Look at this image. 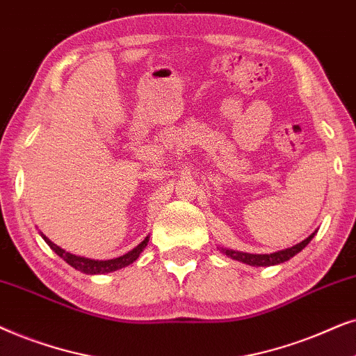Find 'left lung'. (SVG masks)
I'll return each mask as SVG.
<instances>
[{
    "label": "left lung",
    "instance_id": "8db88e82",
    "mask_svg": "<svg viewBox=\"0 0 356 356\" xmlns=\"http://www.w3.org/2000/svg\"><path fill=\"white\" fill-rule=\"evenodd\" d=\"M314 234L316 233H312L309 238H306L302 243L293 245V248H290V249L278 250V252H273V254H248V252H239V250H231V249H221V252L226 254L227 257L239 260V262L254 265V267H268V265H277V264L286 262V260H290L293 255L301 252V250L311 243V239L314 238Z\"/></svg>",
    "mask_w": 356,
    "mask_h": 356
}]
</instances>
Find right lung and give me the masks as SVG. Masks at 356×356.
I'll list each match as a JSON object with an SVG mask.
<instances>
[{"instance_id": "obj_1", "label": "right lung", "mask_w": 356, "mask_h": 356, "mask_svg": "<svg viewBox=\"0 0 356 356\" xmlns=\"http://www.w3.org/2000/svg\"><path fill=\"white\" fill-rule=\"evenodd\" d=\"M42 238L47 244L50 245L51 250H55L56 255H60L61 259L65 260L66 264L71 265V267L76 268V270H81L83 273H88V275H96V273H107V272H113V270H118L122 267H127V265L134 264L136 259L140 257V254L143 252V249L148 245V238H146L143 243L136 245L134 250H130L129 254L122 255V257H117V259H112V260H91V259H84V257H78V255H73L70 252H66L58 245L51 243L49 238H45L44 234H42Z\"/></svg>"}]
</instances>
